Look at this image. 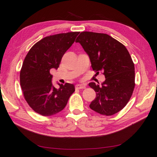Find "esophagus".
Returning <instances> with one entry per match:
<instances>
[{
  "label": "esophagus",
  "instance_id": "esophagus-1",
  "mask_svg": "<svg viewBox=\"0 0 157 157\" xmlns=\"http://www.w3.org/2000/svg\"><path fill=\"white\" fill-rule=\"evenodd\" d=\"M75 88L77 89H84V88H86V85L85 84H77L75 86Z\"/></svg>",
  "mask_w": 157,
  "mask_h": 157
}]
</instances>
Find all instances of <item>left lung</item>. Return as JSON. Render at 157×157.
Wrapping results in <instances>:
<instances>
[{
	"mask_svg": "<svg viewBox=\"0 0 157 157\" xmlns=\"http://www.w3.org/2000/svg\"><path fill=\"white\" fill-rule=\"evenodd\" d=\"M90 58L95 72L105 77L102 86L94 82L89 86L96 92V98L90 104L94 112L112 116L127 105L135 88V67L125 46L104 33L82 32L75 40Z\"/></svg>",
	"mask_w": 157,
	"mask_h": 157,
	"instance_id": "8db88e82",
	"label": "left lung"
}]
</instances>
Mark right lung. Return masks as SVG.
Listing matches in <instances>:
<instances>
[{"instance_id":"obj_1","label":"right lung","mask_w":157,"mask_h":157,"mask_svg":"<svg viewBox=\"0 0 157 157\" xmlns=\"http://www.w3.org/2000/svg\"><path fill=\"white\" fill-rule=\"evenodd\" d=\"M79 32L60 33L45 36L30 48L24 58L20 81L24 99L35 112L44 116L56 114L65 107L75 91L73 84L52 83V69H57L67 50Z\"/></svg>"}]
</instances>
